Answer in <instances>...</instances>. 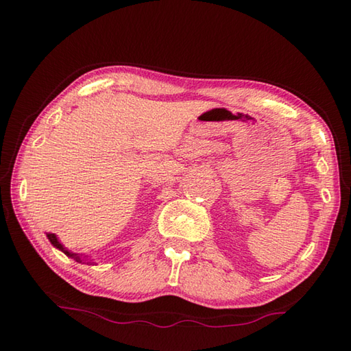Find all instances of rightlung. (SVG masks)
Listing matches in <instances>:
<instances>
[{
  "label": "right lung",
  "mask_w": 351,
  "mask_h": 351,
  "mask_svg": "<svg viewBox=\"0 0 351 351\" xmlns=\"http://www.w3.org/2000/svg\"><path fill=\"white\" fill-rule=\"evenodd\" d=\"M47 235H48V240L51 241V244H52V245H54V247H57L58 250H62V252L64 253V255H68L69 258H72V259H75V261H77V263H81V256L78 255V253H72V252H69V250H66V249L63 247V245H62L60 243H58V240H57V237H56L54 234H51V232H48Z\"/></svg>",
  "instance_id": "1"
}]
</instances>
